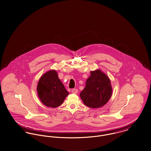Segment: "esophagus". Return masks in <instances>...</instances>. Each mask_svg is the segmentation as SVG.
<instances>
[{
  "mask_svg": "<svg viewBox=\"0 0 151 151\" xmlns=\"http://www.w3.org/2000/svg\"><path fill=\"white\" fill-rule=\"evenodd\" d=\"M71 93L74 94H77L78 93V89H73L71 90Z\"/></svg>",
  "mask_w": 151,
  "mask_h": 151,
  "instance_id": "1",
  "label": "esophagus"
}]
</instances>
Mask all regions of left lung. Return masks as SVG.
I'll use <instances>...</instances> for the list:
<instances>
[{
  "instance_id": "obj_1",
  "label": "left lung",
  "mask_w": 151,
  "mask_h": 151,
  "mask_svg": "<svg viewBox=\"0 0 151 151\" xmlns=\"http://www.w3.org/2000/svg\"><path fill=\"white\" fill-rule=\"evenodd\" d=\"M112 87L109 77L100 69L91 71L85 88L80 93L83 104L91 108H99L111 99Z\"/></svg>"
}]
</instances>
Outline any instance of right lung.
<instances>
[{
    "label": "right lung",
    "instance_id": "right-lung-1",
    "mask_svg": "<svg viewBox=\"0 0 151 151\" xmlns=\"http://www.w3.org/2000/svg\"><path fill=\"white\" fill-rule=\"evenodd\" d=\"M37 91L42 104L51 108L59 106L69 94L55 70L48 71L40 77Z\"/></svg>",
    "mask_w": 151,
    "mask_h": 151
}]
</instances>
